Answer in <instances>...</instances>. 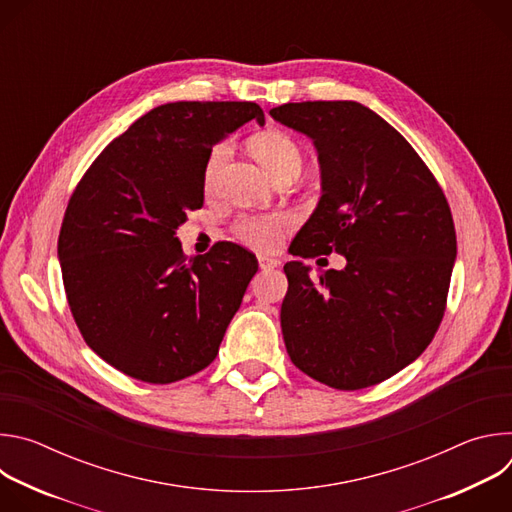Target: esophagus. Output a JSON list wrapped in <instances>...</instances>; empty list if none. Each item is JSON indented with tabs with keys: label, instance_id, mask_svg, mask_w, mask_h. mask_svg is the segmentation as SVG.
<instances>
[{
	"label": "esophagus",
	"instance_id": "1",
	"mask_svg": "<svg viewBox=\"0 0 512 512\" xmlns=\"http://www.w3.org/2000/svg\"><path fill=\"white\" fill-rule=\"evenodd\" d=\"M257 261H259V267H261V269H275V267L279 265V261H277V259L267 257V255H259V257H257Z\"/></svg>",
	"mask_w": 512,
	"mask_h": 512
}]
</instances>
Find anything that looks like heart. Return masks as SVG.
I'll use <instances>...</instances> for the list:
<instances>
[{"mask_svg":"<svg viewBox=\"0 0 512 512\" xmlns=\"http://www.w3.org/2000/svg\"><path fill=\"white\" fill-rule=\"evenodd\" d=\"M249 152L253 158L273 176H281L289 170L302 168V150L298 141L277 129H267L255 133L249 139ZM229 154L227 143H218L210 150L204 164V188L212 190L216 186L218 172H221L225 158ZM294 225L291 214H243L239 216L233 231L239 241L257 251H275L281 245L285 231Z\"/></svg>","mask_w":512,"mask_h":512,"instance_id":"b5f03b06","label":"heart"}]
</instances>
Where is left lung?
Here are the masks:
<instances>
[{
    "instance_id": "left-lung-1",
    "label": "left lung",
    "mask_w": 512,
    "mask_h": 512,
    "mask_svg": "<svg viewBox=\"0 0 512 512\" xmlns=\"http://www.w3.org/2000/svg\"><path fill=\"white\" fill-rule=\"evenodd\" d=\"M269 115L308 135L322 196L289 251L346 257L310 277L283 265L281 332L291 362L340 389L373 387L411 364L435 336L456 259L448 200L409 141L356 101H306Z\"/></svg>"
}]
</instances>
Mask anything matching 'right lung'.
I'll return each instance as SVG.
<instances>
[{
	"label": "right lung",
	"instance_id": "right-lung-1",
	"mask_svg": "<svg viewBox=\"0 0 512 512\" xmlns=\"http://www.w3.org/2000/svg\"><path fill=\"white\" fill-rule=\"evenodd\" d=\"M265 115L247 101H178L115 137L72 192L58 235L66 300L85 342L143 383L186 379L216 358L257 273L223 241L186 257L176 229L204 202V164L221 139Z\"/></svg>",
	"mask_w": 512,
	"mask_h": 512
}]
</instances>
